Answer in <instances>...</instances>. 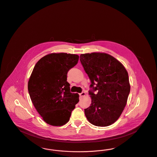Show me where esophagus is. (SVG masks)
Instances as JSON below:
<instances>
[{"label":"esophagus","instance_id":"obj_1","mask_svg":"<svg viewBox=\"0 0 157 157\" xmlns=\"http://www.w3.org/2000/svg\"><path fill=\"white\" fill-rule=\"evenodd\" d=\"M85 95H86V94H85V92H82L79 94V96H80V97H84Z\"/></svg>","mask_w":157,"mask_h":157}]
</instances>
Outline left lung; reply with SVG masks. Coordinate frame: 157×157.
<instances>
[{"label":"left lung","instance_id":"8db88e82","mask_svg":"<svg viewBox=\"0 0 157 157\" xmlns=\"http://www.w3.org/2000/svg\"><path fill=\"white\" fill-rule=\"evenodd\" d=\"M80 60L92 88L89 91L91 104L84 109L85 116L94 125H111L127 104L130 92L128 72L119 60L105 53L81 54ZM95 91H98L96 94Z\"/></svg>","mask_w":157,"mask_h":157}]
</instances>
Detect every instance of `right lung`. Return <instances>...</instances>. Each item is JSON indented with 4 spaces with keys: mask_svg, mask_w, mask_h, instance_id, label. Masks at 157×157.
<instances>
[{
    "mask_svg": "<svg viewBox=\"0 0 157 157\" xmlns=\"http://www.w3.org/2000/svg\"><path fill=\"white\" fill-rule=\"evenodd\" d=\"M79 56L53 53L36 63L28 81L31 101L47 124L62 126L69 121L79 95L71 93L67 82V72L75 67Z\"/></svg>",
    "mask_w": 157,
    "mask_h": 157,
    "instance_id": "add662e5",
    "label": "right lung"
}]
</instances>
